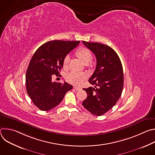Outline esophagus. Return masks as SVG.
Segmentation results:
<instances>
[{"instance_id":"obj_1","label":"esophagus","mask_w":155,"mask_h":155,"mask_svg":"<svg viewBox=\"0 0 155 155\" xmlns=\"http://www.w3.org/2000/svg\"><path fill=\"white\" fill-rule=\"evenodd\" d=\"M74 88H75V90L76 91H80V90H81V87H77V86H74Z\"/></svg>"}]
</instances>
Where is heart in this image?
<instances>
[{
  "mask_svg": "<svg viewBox=\"0 0 155 155\" xmlns=\"http://www.w3.org/2000/svg\"><path fill=\"white\" fill-rule=\"evenodd\" d=\"M75 54L84 64L89 63L93 58V56L90 51L86 48H81L78 49L76 51ZM69 61V56L65 57L63 61L64 68H68ZM86 78V76L84 74L77 73L75 72H72L69 73L67 77H66V79H67L68 82L75 85L81 84L85 80Z\"/></svg>",
  "mask_w": 155,
  "mask_h": 155,
  "instance_id": "heart-1",
  "label": "heart"
}]
</instances>
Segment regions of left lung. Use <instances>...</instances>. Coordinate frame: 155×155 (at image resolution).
Segmentation results:
<instances>
[{
	"instance_id": "8db88e82",
	"label": "left lung",
	"mask_w": 155,
	"mask_h": 155,
	"mask_svg": "<svg viewBox=\"0 0 155 155\" xmlns=\"http://www.w3.org/2000/svg\"><path fill=\"white\" fill-rule=\"evenodd\" d=\"M96 56L94 72L89 79L94 87L84 88L87 93L83 106L93 115L101 116L120 99L123 87V71L120 59L111 47L97 42L82 41Z\"/></svg>"
}]
</instances>
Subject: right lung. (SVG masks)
I'll list each match as a JSON object with an SVG mask.
<instances>
[{
    "mask_svg": "<svg viewBox=\"0 0 155 155\" xmlns=\"http://www.w3.org/2000/svg\"><path fill=\"white\" fill-rule=\"evenodd\" d=\"M80 41L53 40L41 45L32 56L26 74L28 94L40 110L48 111L57 106L73 86L51 81L63 68V61Z\"/></svg>",
    "mask_w": 155,
    "mask_h": 155,
    "instance_id": "1",
    "label": "right lung"
}]
</instances>
